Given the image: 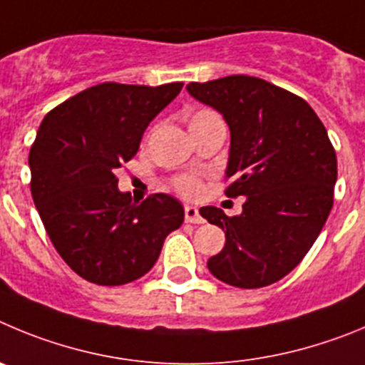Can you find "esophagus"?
<instances>
[{
	"label": "esophagus",
	"instance_id": "obj_1",
	"mask_svg": "<svg viewBox=\"0 0 365 365\" xmlns=\"http://www.w3.org/2000/svg\"><path fill=\"white\" fill-rule=\"evenodd\" d=\"M185 222L187 223H202L203 218L200 215L198 207L195 205H185Z\"/></svg>",
	"mask_w": 365,
	"mask_h": 365
}]
</instances>
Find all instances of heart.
Returning a JSON list of instances; mask_svg holds the SVG:
<instances>
[{
	"label": "heart",
	"mask_w": 365,
	"mask_h": 365,
	"mask_svg": "<svg viewBox=\"0 0 365 365\" xmlns=\"http://www.w3.org/2000/svg\"><path fill=\"white\" fill-rule=\"evenodd\" d=\"M220 120L218 114L211 109H198L195 113H190L189 116V130H196L205 127L207 123H212V121ZM175 187L182 192V195H196L200 190V183L196 182L195 178H190V176H182V178L175 180Z\"/></svg>",
	"instance_id": "b5f03b06"
}]
</instances>
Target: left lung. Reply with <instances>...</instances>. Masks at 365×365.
I'll return each instance as SVG.
<instances>
[{
  "label": "left lung",
  "mask_w": 365,
  "mask_h": 365,
  "mask_svg": "<svg viewBox=\"0 0 365 365\" xmlns=\"http://www.w3.org/2000/svg\"><path fill=\"white\" fill-rule=\"evenodd\" d=\"M187 93L229 125L225 176L232 183L225 195L245 196L238 216L200 209L225 232V245L207 267L235 287L274 284L313 247L333 207L336 154L326 127L307 101L260 78L189 83Z\"/></svg>",
  "instance_id": "8db88e82"
}]
</instances>
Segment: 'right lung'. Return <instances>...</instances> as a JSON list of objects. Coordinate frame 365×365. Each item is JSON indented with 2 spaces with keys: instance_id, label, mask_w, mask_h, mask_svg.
Wrapping results in <instances>:
<instances>
[{
  "instance_id": "obj_1",
  "label": "right lung",
  "mask_w": 365,
  "mask_h": 365,
  "mask_svg": "<svg viewBox=\"0 0 365 365\" xmlns=\"http://www.w3.org/2000/svg\"><path fill=\"white\" fill-rule=\"evenodd\" d=\"M182 87L101 83L41 121L29 154L32 198L56 251L85 280L123 285L142 278L183 223L178 200L158 192L136 203L114 176Z\"/></svg>"
}]
</instances>
